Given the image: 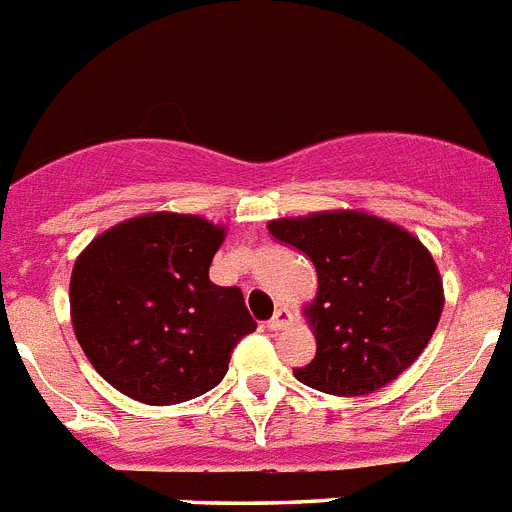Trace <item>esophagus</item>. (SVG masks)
<instances>
[{
  "mask_svg": "<svg viewBox=\"0 0 512 512\" xmlns=\"http://www.w3.org/2000/svg\"><path fill=\"white\" fill-rule=\"evenodd\" d=\"M287 323H290V313H287L285 308H277V310H274V316L266 321V329L279 331V329H285Z\"/></svg>",
  "mask_w": 512,
  "mask_h": 512,
  "instance_id": "34e87169",
  "label": "esophagus"
}]
</instances>
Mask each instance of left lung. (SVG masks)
Returning a JSON list of instances; mask_svg holds the SVG:
<instances>
[{
    "mask_svg": "<svg viewBox=\"0 0 512 512\" xmlns=\"http://www.w3.org/2000/svg\"><path fill=\"white\" fill-rule=\"evenodd\" d=\"M274 240L316 266L310 305L316 357L295 378L334 396H365L396 381L430 342L443 282L414 235L362 212L269 222Z\"/></svg>",
    "mask_w": 512,
    "mask_h": 512,
    "instance_id": "obj_1",
    "label": "left lung"
}]
</instances>
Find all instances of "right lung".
<instances>
[{"instance_id": "right-lung-1", "label": "right lung", "mask_w": 512, "mask_h": 512, "mask_svg": "<svg viewBox=\"0 0 512 512\" xmlns=\"http://www.w3.org/2000/svg\"><path fill=\"white\" fill-rule=\"evenodd\" d=\"M225 230L191 214H144L82 251L69 282L77 342L113 388L152 406L181 404L225 378L256 329L238 287L209 282Z\"/></svg>"}]
</instances>
